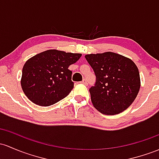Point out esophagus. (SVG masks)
<instances>
[{"label": "esophagus", "instance_id": "1", "mask_svg": "<svg viewBox=\"0 0 159 159\" xmlns=\"http://www.w3.org/2000/svg\"><path fill=\"white\" fill-rule=\"evenodd\" d=\"M81 83L84 84H85V85L88 84V81H87V80H86V79H84L83 81H81Z\"/></svg>", "mask_w": 159, "mask_h": 159}]
</instances>
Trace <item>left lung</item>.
I'll list each match as a JSON object with an SVG mask.
<instances>
[{
	"label": "left lung",
	"mask_w": 159,
	"mask_h": 159,
	"mask_svg": "<svg viewBox=\"0 0 159 159\" xmlns=\"http://www.w3.org/2000/svg\"><path fill=\"white\" fill-rule=\"evenodd\" d=\"M85 58L97 77L95 86L89 90L94 107L109 116L128 109L140 88L136 64L128 57L113 52L88 54Z\"/></svg>",
	"instance_id": "8db88e82"
}]
</instances>
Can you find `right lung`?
I'll list each match as a JSON object with an SVG mask.
<instances>
[{
  "mask_svg": "<svg viewBox=\"0 0 159 159\" xmlns=\"http://www.w3.org/2000/svg\"><path fill=\"white\" fill-rule=\"evenodd\" d=\"M81 53L48 50L34 56L22 68L21 86L34 104L49 106L65 98L74 88L71 71L68 68Z\"/></svg>",
  "mask_w": 159,
  "mask_h": 159,
  "instance_id": "right-lung-1",
  "label": "right lung"
}]
</instances>
